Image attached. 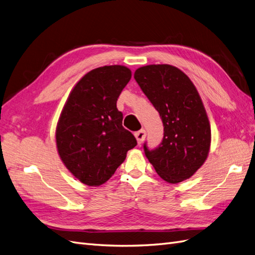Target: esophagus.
Wrapping results in <instances>:
<instances>
[{
  "mask_svg": "<svg viewBox=\"0 0 255 255\" xmlns=\"http://www.w3.org/2000/svg\"><path fill=\"white\" fill-rule=\"evenodd\" d=\"M145 130L144 129H140V130H138V132H136L135 133V137H136V139H137V141H138V143H142V141L144 140V138H145Z\"/></svg>",
  "mask_w": 255,
  "mask_h": 255,
  "instance_id": "34e87169",
  "label": "esophagus"
}]
</instances>
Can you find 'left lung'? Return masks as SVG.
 Returning <instances> with one entry per match:
<instances>
[{
  "label": "left lung",
  "mask_w": 255,
  "mask_h": 255,
  "mask_svg": "<svg viewBox=\"0 0 255 255\" xmlns=\"http://www.w3.org/2000/svg\"><path fill=\"white\" fill-rule=\"evenodd\" d=\"M134 79L158 112L164 137L157 148L143 144L146 158L168 183L189 179L205 161L211 145V127L195 85L170 65L138 68Z\"/></svg>",
  "instance_id": "left-lung-1"
}]
</instances>
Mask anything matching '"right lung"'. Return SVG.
Here are the masks:
<instances>
[{"mask_svg": "<svg viewBox=\"0 0 255 255\" xmlns=\"http://www.w3.org/2000/svg\"><path fill=\"white\" fill-rule=\"evenodd\" d=\"M132 78L125 66H104L85 74L72 89L56 128L58 154L76 179L99 186L111 179L137 144L122 127L117 109L121 91Z\"/></svg>", "mask_w": 255, "mask_h": 255, "instance_id": "obj_1", "label": "right lung"}]
</instances>
